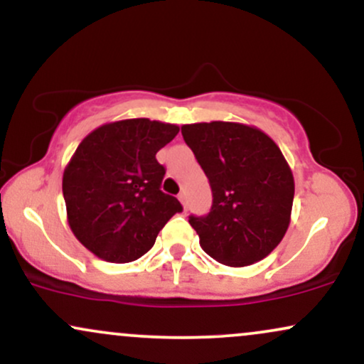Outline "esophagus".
<instances>
[{"mask_svg": "<svg viewBox=\"0 0 364 364\" xmlns=\"http://www.w3.org/2000/svg\"><path fill=\"white\" fill-rule=\"evenodd\" d=\"M178 198H179V202L183 203V207L186 208V193H185V191H181V193L178 195Z\"/></svg>", "mask_w": 364, "mask_h": 364, "instance_id": "obj_1", "label": "esophagus"}]
</instances>
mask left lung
<instances>
[{"instance_id": "left-lung-1", "label": "left lung", "mask_w": 364, "mask_h": 364, "mask_svg": "<svg viewBox=\"0 0 364 364\" xmlns=\"http://www.w3.org/2000/svg\"><path fill=\"white\" fill-rule=\"evenodd\" d=\"M212 188L207 215H190L203 252L229 267L262 260L291 223L294 178L281 149L262 129L229 121L183 124Z\"/></svg>"}]
</instances>
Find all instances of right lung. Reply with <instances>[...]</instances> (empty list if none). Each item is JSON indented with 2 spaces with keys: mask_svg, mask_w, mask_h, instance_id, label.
Returning a JSON list of instances; mask_svg holds the SVG:
<instances>
[{
  "mask_svg": "<svg viewBox=\"0 0 364 364\" xmlns=\"http://www.w3.org/2000/svg\"><path fill=\"white\" fill-rule=\"evenodd\" d=\"M179 127L147 118L114 121L89 133L63 173L68 224L95 257L128 263L152 248L174 214L176 196L161 190L156 154Z\"/></svg>",
  "mask_w": 364,
  "mask_h": 364,
  "instance_id": "obj_1",
  "label": "right lung"
}]
</instances>
